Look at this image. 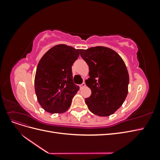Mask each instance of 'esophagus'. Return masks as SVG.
I'll use <instances>...</instances> for the list:
<instances>
[{
  "mask_svg": "<svg viewBox=\"0 0 160 160\" xmlns=\"http://www.w3.org/2000/svg\"><path fill=\"white\" fill-rule=\"evenodd\" d=\"M85 82H83V83H82L81 85H79V88H84V87H85Z\"/></svg>",
  "mask_w": 160,
  "mask_h": 160,
  "instance_id": "esophagus-1",
  "label": "esophagus"
}]
</instances>
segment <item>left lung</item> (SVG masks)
I'll return each instance as SVG.
<instances>
[{"mask_svg":"<svg viewBox=\"0 0 160 160\" xmlns=\"http://www.w3.org/2000/svg\"><path fill=\"white\" fill-rule=\"evenodd\" d=\"M89 67L90 78L85 81L91 90L85 103L91 113L106 117L117 111L128 93L129 74L123 59L113 50L95 47L80 50Z\"/></svg>","mask_w":160,"mask_h":160,"instance_id":"8db88e82","label":"left lung"}]
</instances>
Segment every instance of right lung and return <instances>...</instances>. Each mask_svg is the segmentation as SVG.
Listing matches in <instances>:
<instances>
[{
	"instance_id": "obj_1",
	"label": "right lung",
	"mask_w": 160,
	"mask_h": 160,
	"mask_svg": "<svg viewBox=\"0 0 160 160\" xmlns=\"http://www.w3.org/2000/svg\"><path fill=\"white\" fill-rule=\"evenodd\" d=\"M79 51L66 45H58L48 51L38 62L35 93L38 103L47 112H65L79 89L73 83L72 72V65Z\"/></svg>"
}]
</instances>
